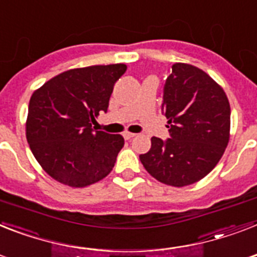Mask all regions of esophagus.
<instances>
[{
    "label": "esophagus",
    "mask_w": 257,
    "mask_h": 257,
    "mask_svg": "<svg viewBox=\"0 0 257 257\" xmlns=\"http://www.w3.org/2000/svg\"><path fill=\"white\" fill-rule=\"evenodd\" d=\"M122 136H124L125 140H132L136 135H135V133H131V132H125Z\"/></svg>",
    "instance_id": "34e87169"
}]
</instances>
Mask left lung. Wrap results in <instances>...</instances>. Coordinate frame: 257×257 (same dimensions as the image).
<instances>
[{
	"label": "left lung",
	"instance_id": "8db88e82",
	"mask_svg": "<svg viewBox=\"0 0 257 257\" xmlns=\"http://www.w3.org/2000/svg\"><path fill=\"white\" fill-rule=\"evenodd\" d=\"M162 109L170 139L152 137V148L140 161L165 185H193L215 168L230 141L226 92L201 68L174 63L165 83Z\"/></svg>",
	"mask_w": 257,
	"mask_h": 257
}]
</instances>
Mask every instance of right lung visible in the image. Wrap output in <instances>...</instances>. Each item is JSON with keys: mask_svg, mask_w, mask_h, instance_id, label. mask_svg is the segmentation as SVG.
Returning a JSON list of instances; mask_svg holds the SVG:
<instances>
[{"mask_svg": "<svg viewBox=\"0 0 257 257\" xmlns=\"http://www.w3.org/2000/svg\"><path fill=\"white\" fill-rule=\"evenodd\" d=\"M122 63L72 68L35 89L29 103L26 139L42 169L58 182L85 187L105 178L124 147L121 135L93 131L107 112Z\"/></svg>", "mask_w": 257, "mask_h": 257, "instance_id": "right-lung-1", "label": "right lung"}]
</instances>
